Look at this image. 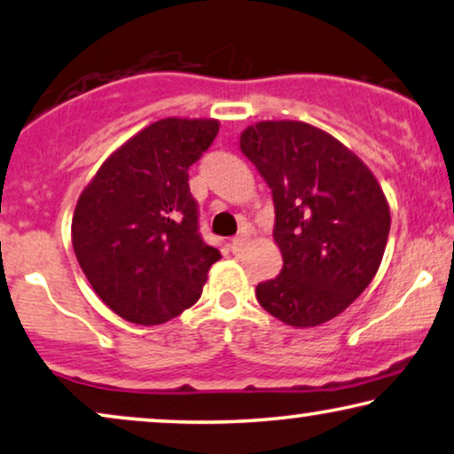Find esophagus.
I'll list each match as a JSON object with an SVG mask.
<instances>
[{"instance_id": "1", "label": "esophagus", "mask_w": 454, "mask_h": 454, "mask_svg": "<svg viewBox=\"0 0 454 454\" xmlns=\"http://www.w3.org/2000/svg\"><path fill=\"white\" fill-rule=\"evenodd\" d=\"M247 240H248V236H247V234H239V236H234V239L230 240V248H232V253H240L242 248H245Z\"/></svg>"}]
</instances>
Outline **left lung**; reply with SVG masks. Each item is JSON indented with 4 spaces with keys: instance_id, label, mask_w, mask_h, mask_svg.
<instances>
[{
    "instance_id": "8db88e82",
    "label": "left lung",
    "mask_w": 454,
    "mask_h": 454,
    "mask_svg": "<svg viewBox=\"0 0 454 454\" xmlns=\"http://www.w3.org/2000/svg\"><path fill=\"white\" fill-rule=\"evenodd\" d=\"M240 150L271 189L284 259L257 286L259 304L292 327L331 321L379 271L391 230L380 184L346 145L300 121L247 127Z\"/></svg>"
}]
</instances>
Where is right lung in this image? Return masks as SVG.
Wrapping results in <instances>:
<instances>
[{
	"label": "right lung",
	"instance_id": "1",
	"mask_svg": "<svg viewBox=\"0 0 454 454\" xmlns=\"http://www.w3.org/2000/svg\"><path fill=\"white\" fill-rule=\"evenodd\" d=\"M214 119H162L100 166L72 220L75 257L108 309L160 325L201 296L220 251L200 232L189 168L218 136Z\"/></svg>",
	"mask_w": 454,
	"mask_h": 454
}]
</instances>
